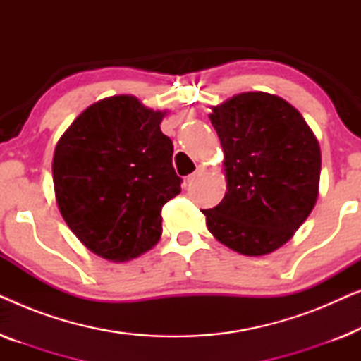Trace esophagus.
Returning <instances> with one entry per match:
<instances>
[{
	"label": "esophagus",
	"mask_w": 361,
	"mask_h": 361,
	"mask_svg": "<svg viewBox=\"0 0 361 361\" xmlns=\"http://www.w3.org/2000/svg\"><path fill=\"white\" fill-rule=\"evenodd\" d=\"M202 172H205V167H197V171L194 172V174H190L189 177H187V182H189V184H190V182H194L195 179H197V177H199L200 174H202Z\"/></svg>",
	"instance_id": "obj_1"
}]
</instances>
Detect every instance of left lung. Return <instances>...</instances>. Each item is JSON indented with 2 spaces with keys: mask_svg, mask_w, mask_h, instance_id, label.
Masks as SVG:
<instances>
[{
  "mask_svg": "<svg viewBox=\"0 0 361 361\" xmlns=\"http://www.w3.org/2000/svg\"><path fill=\"white\" fill-rule=\"evenodd\" d=\"M224 147L226 192L202 210L216 240L246 256L293 238L319 195L320 147L302 115L283 98L248 92L212 108Z\"/></svg>",
  "mask_w": 361,
  "mask_h": 361,
  "instance_id": "obj_1",
  "label": "left lung"
}]
</instances>
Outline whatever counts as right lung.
<instances>
[{"label": "right lung", "instance_id": "obj_1", "mask_svg": "<svg viewBox=\"0 0 361 361\" xmlns=\"http://www.w3.org/2000/svg\"><path fill=\"white\" fill-rule=\"evenodd\" d=\"M162 118L135 97H110L80 113L57 142L59 210L102 258L128 261L151 250L162 233V207L180 194Z\"/></svg>", "mask_w": 361, "mask_h": 361}]
</instances>
